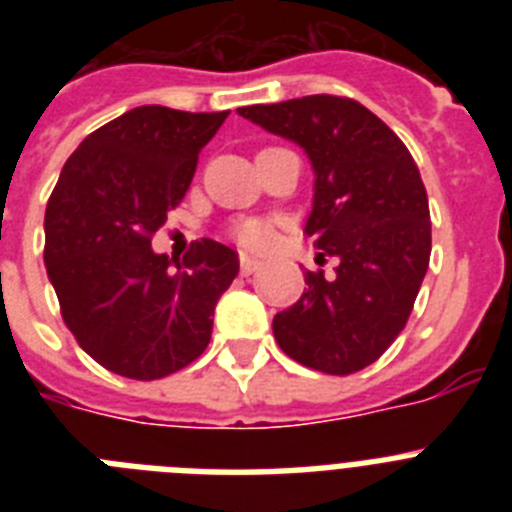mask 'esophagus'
Masks as SVG:
<instances>
[{
  "label": "esophagus",
  "instance_id": "1",
  "mask_svg": "<svg viewBox=\"0 0 512 512\" xmlns=\"http://www.w3.org/2000/svg\"><path fill=\"white\" fill-rule=\"evenodd\" d=\"M256 269H261L259 259H251V256H241V274H243V277H251Z\"/></svg>",
  "mask_w": 512,
  "mask_h": 512
}]
</instances>
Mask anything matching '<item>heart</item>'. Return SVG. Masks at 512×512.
<instances>
[{"label":"heart","instance_id":"heart-1","mask_svg":"<svg viewBox=\"0 0 512 512\" xmlns=\"http://www.w3.org/2000/svg\"><path fill=\"white\" fill-rule=\"evenodd\" d=\"M235 235H238V241L246 248H251V251H269V248L274 246V238H277V235H274V228H271L269 223H261V220L241 223L238 230H235Z\"/></svg>","mask_w":512,"mask_h":512}]
</instances>
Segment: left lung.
Listing matches in <instances>:
<instances>
[{"label": "left lung", "instance_id": "8db88e82", "mask_svg": "<svg viewBox=\"0 0 512 512\" xmlns=\"http://www.w3.org/2000/svg\"><path fill=\"white\" fill-rule=\"evenodd\" d=\"M238 115L305 151L315 174L305 233L320 259L338 264L333 277L305 271L300 300L274 315V338L302 366L359 372L400 336L428 271L431 212L418 166L354 99L312 94Z\"/></svg>", "mask_w": 512, "mask_h": 512}]
</instances>
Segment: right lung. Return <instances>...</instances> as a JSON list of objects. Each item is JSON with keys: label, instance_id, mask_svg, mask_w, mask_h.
Instances as JSON below:
<instances>
[{"label": "right lung", "instance_id": "1", "mask_svg": "<svg viewBox=\"0 0 512 512\" xmlns=\"http://www.w3.org/2000/svg\"><path fill=\"white\" fill-rule=\"evenodd\" d=\"M225 117L135 107L81 140L45 207L43 259L63 320L120 377L161 379L192 364L238 277V253L212 238L182 264L151 248Z\"/></svg>", "mask_w": 512, "mask_h": 512}]
</instances>
